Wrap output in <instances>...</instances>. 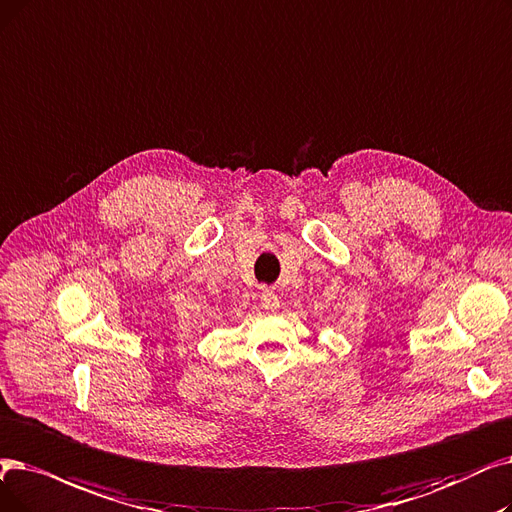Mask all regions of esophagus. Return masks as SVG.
I'll return each instance as SVG.
<instances>
[{"label":"esophagus","instance_id":"obj_1","mask_svg":"<svg viewBox=\"0 0 512 512\" xmlns=\"http://www.w3.org/2000/svg\"><path fill=\"white\" fill-rule=\"evenodd\" d=\"M261 307L263 309H268V311H274V309H278L280 307V299H278V295L274 293V291H270V288H265V291L261 293Z\"/></svg>","mask_w":512,"mask_h":512}]
</instances>
